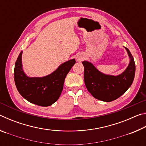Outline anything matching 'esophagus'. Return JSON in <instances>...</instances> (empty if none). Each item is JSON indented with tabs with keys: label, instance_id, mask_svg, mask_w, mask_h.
Instances as JSON below:
<instances>
[{
	"label": "esophagus",
	"instance_id": "1",
	"mask_svg": "<svg viewBox=\"0 0 146 146\" xmlns=\"http://www.w3.org/2000/svg\"><path fill=\"white\" fill-rule=\"evenodd\" d=\"M83 56H81V55H79V56H76V60H77L78 62H81L82 60H83Z\"/></svg>",
	"mask_w": 146,
	"mask_h": 146
}]
</instances>
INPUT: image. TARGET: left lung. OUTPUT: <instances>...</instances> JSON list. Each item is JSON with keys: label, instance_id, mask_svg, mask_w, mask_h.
<instances>
[{"label": "left lung", "instance_id": "1", "mask_svg": "<svg viewBox=\"0 0 146 146\" xmlns=\"http://www.w3.org/2000/svg\"><path fill=\"white\" fill-rule=\"evenodd\" d=\"M125 48L130 62L126 70L118 76L105 75L91 62H82L85 85L93 97L104 102H111L119 98L131 86L135 74V63L129 49Z\"/></svg>", "mask_w": 146, "mask_h": 146}]
</instances>
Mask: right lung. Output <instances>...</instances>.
Wrapping results in <instances>:
<instances>
[{"instance_id":"obj_1","label":"right lung","mask_w":146,"mask_h":146,"mask_svg":"<svg viewBox=\"0 0 146 146\" xmlns=\"http://www.w3.org/2000/svg\"><path fill=\"white\" fill-rule=\"evenodd\" d=\"M22 54L15 65L14 79L17 90L28 102L40 106H49L58 99L63 90L66 75L75 64V59L68 60L44 77H28L22 67Z\"/></svg>"}]
</instances>
